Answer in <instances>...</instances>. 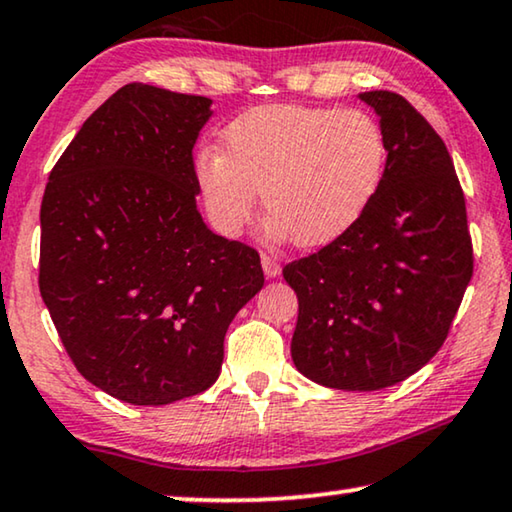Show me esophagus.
I'll return each mask as SVG.
<instances>
[{
  "instance_id": "esophagus-1",
  "label": "esophagus",
  "mask_w": 512,
  "mask_h": 512,
  "mask_svg": "<svg viewBox=\"0 0 512 512\" xmlns=\"http://www.w3.org/2000/svg\"><path fill=\"white\" fill-rule=\"evenodd\" d=\"M262 269L266 273V278H278L280 276V262L271 255H262Z\"/></svg>"
}]
</instances>
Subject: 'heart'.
Instances as JSON below:
<instances>
[{
	"instance_id": "heart-1",
	"label": "heart",
	"mask_w": 512,
	"mask_h": 512,
	"mask_svg": "<svg viewBox=\"0 0 512 512\" xmlns=\"http://www.w3.org/2000/svg\"><path fill=\"white\" fill-rule=\"evenodd\" d=\"M225 151L202 149L195 177L223 234L250 223L262 190L266 216L296 246L345 234L370 207L388 167L384 128L363 110L262 105L223 133Z\"/></svg>"
}]
</instances>
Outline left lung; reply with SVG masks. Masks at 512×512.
I'll list each match as a JSON object with an SVG mask.
<instances>
[{
    "mask_svg": "<svg viewBox=\"0 0 512 512\" xmlns=\"http://www.w3.org/2000/svg\"><path fill=\"white\" fill-rule=\"evenodd\" d=\"M358 98L384 128V183L345 234L289 262L282 276L299 299L296 370L338 391H379L444 345L474 273V248L444 140L400 94Z\"/></svg>",
    "mask_w": 512,
    "mask_h": 512,
    "instance_id": "8db88e82",
    "label": "left lung"
}]
</instances>
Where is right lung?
I'll use <instances>...</instances> for the list:
<instances>
[{"instance_id":"right-lung-1","label":"right lung","mask_w":512,"mask_h":512,"mask_svg":"<svg viewBox=\"0 0 512 512\" xmlns=\"http://www.w3.org/2000/svg\"><path fill=\"white\" fill-rule=\"evenodd\" d=\"M211 98L131 82L82 124L41 202L38 287L82 377L131 404L213 384L232 319L264 287L255 248L197 211Z\"/></svg>"}]
</instances>
